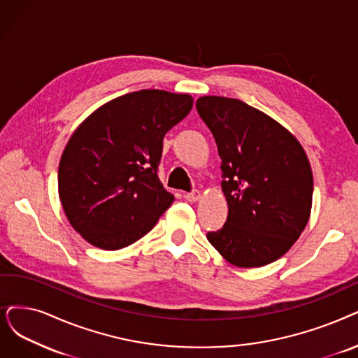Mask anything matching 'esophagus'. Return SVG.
I'll return each instance as SVG.
<instances>
[{"mask_svg": "<svg viewBox=\"0 0 358 358\" xmlns=\"http://www.w3.org/2000/svg\"><path fill=\"white\" fill-rule=\"evenodd\" d=\"M199 198H201V192H199L198 189H194V191H191L188 194H185V199H187V201H191V203L198 201Z\"/></svg>", "mask_w": 358, "mask_h": 358, "instance_id": "esophagus-1", "label": "esophagus"}]
</instances>
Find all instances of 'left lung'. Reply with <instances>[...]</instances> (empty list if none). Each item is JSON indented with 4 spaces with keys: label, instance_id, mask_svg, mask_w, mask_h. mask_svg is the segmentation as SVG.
<instances>
[{
    "label": "left lung",
    "instance_id": "1",
    "mask_svg": "<svg viewBox=\"0 0 358 358\" xmlns=\"http://www.w3.org/2000/svg\"><path fill=\"white\" fill-rule=\"evenodd\" d=\"M216 139L229 213L207 239L236 267L266 266L287 252L310 219L313 173L304 148L282 124L241 99H196Z\"/></svg>",
    "mask_w": 358,
    "mask_h": 358
}]
</instances>
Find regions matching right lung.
<instances>
[{
	"label": "right lung",
	"instance_id": "add662e5",
	"mask_svg": "<svg viewBox=\"0 0 358 358\" xmlns=\"http://www.w3.org/2000/svg\"><path fill=\"white\" fill-rule=\"evenodd\" d=\"M192 104L188 94L131 92L96 108L70 136L59 195L70 224L90 244L110 251L131 245L175 201L157 170L164 135Z\"/></svg>",
	"mask_w": 358,
	"mask_h": 358
}]
</instances>
